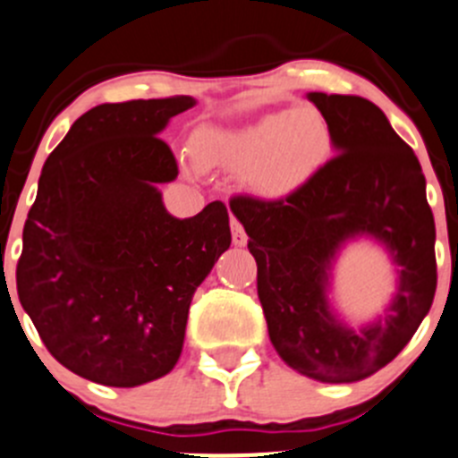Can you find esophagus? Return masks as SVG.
Returning a JSON list of instances; mask_svg holds the SVG:
<instances>
[{"mask_svg":"<svg viewBox=\"0 0 458 458\" xmlns=\"http://www.w3.org/2000/svg\"><path fill=\"white\" fill-rule=\"evenodd\" d=\"M230 228H233V243L234 246H246L248 237H246V230H243V225L239 224L237 219H230Z\"/></svg>","mask_w":458,"mask_h":458,"instance_id":"1","label":"esophagus"}]
</instances>
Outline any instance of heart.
Returning a JSON list of instances; mask_svg holds the SVG:
<instances>
[{"mask_svg":"<svg viewBox=\"0 0 458 458\" xmlns=\"http://www.w3.org/2000/svg\"><path fill=\"white\" fill-rule=\"evenodd\" d=\"M199 143L206 161L248 170L252 188L284 194L318 170L328 148V127L313 106H293L266 114L239 130L212 131Z\"/></svg>","mask_w":458,"mask_h":458,"instance_id":"b5f03b06","label":"heart"}]
</instances>
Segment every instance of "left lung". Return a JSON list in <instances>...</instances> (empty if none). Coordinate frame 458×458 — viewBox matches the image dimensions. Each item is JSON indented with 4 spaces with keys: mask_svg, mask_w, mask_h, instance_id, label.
<instances>
[{
    "mask_svg": "<svg viewBox=\"0 0 458 458\" xmlns=\"http://www.w3.org/2000/svg\"><path fill=\"white\" fill-rule=\"evenodd\" d=\"M335 157L288 197L230 199L257 261V295L275 352L319 383H356L394 360L437 293V228L414 149L360 96L309 93ZM388 248L399 286L386 318L353 332L327 304V277L349 238Z\"/></svg>",
    "mask_w": 458,
    "mask_h": 458,
    "instance_id": "8db88e82",
    "label": "left lung"
}]
</instances>
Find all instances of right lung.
Masks as SVG:
<instances>
[{"label":"right lung","mask_w":458,"mask_h":458,"mask_svg":"<svg viewBox=\"0 0 458 458\" xmlns=\"http://www.w3.org/2000/svg\"><path fill=\"white\" fill-rule=\"evenodd\" d=\"M190 106V96L93 106L42 167L17 295L48 353L91 383L170 374L194 291L230 248L224 203L176 219L158 192L179 176L158 134Z\"/></svg>","instance_id":"right-lung-1"}]
</instances>
